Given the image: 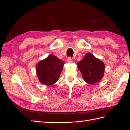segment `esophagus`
<instances>
[{
  "mask_svg": "<svg viewBox=\"0 0 130 130\" xmlns=\"http://www.w3.org/2000/svg\"><path fill=\"white\" fill-rule=\"evenodd\" d=\"M68 62L69 63H71V62H72V59H71V57H68Z\"/></svg>",
  "mask_w": 130,
  "mask_h": 130,
  "instance_id": "1",
  "label": "esophagus"
}]
</instances>
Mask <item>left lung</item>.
Here are the masks:
<instances>
[{
  "label": "left lung",
  "mask_w": 130,
  "mask_h": 130,
  "mask_svg": "<svg viewBox=\"0 0 130 130\" xmlns=\"http://www.w3.org/2000/svg\"><path fill=\"white\" fill-rule=\"evenodd\" d=\"M77 65L84 81L88 84H95L103 77L104 63L92 54L87 53Z\"/></svg>",
  "instance_id": "1"
}]
</instances>
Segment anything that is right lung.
<instances>
[{"mask_svg": "<svg viewBox=\"0 0 130 130\" xmlns=\"http://www.w3.org/2000/svg\"><path fill=\"white\" fill-rule=\"evenodd\" d=\"M63 61L50 55L36 65V71L39 81L43 84L51 85L55 84L59 78L60 74L63 69Z\"/></svg>", "mask_w": 130, "mask_h": 130, "instance_id": "1", "label": "right lung"}]
</instances>
